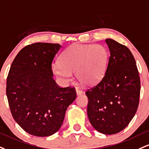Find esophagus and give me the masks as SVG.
Returning a JSON list of instances; mask_svg holds the SVG:
<instances>
[{
  "instance_id": "esophagus-1",
  "label": "esophagus",
  "mask_w": 149,
  "mask_h": 149,
  "mask_svg": "<svg viewBox=\"0 0 149 149\" xmlns=\"http://www.w3.org/2000/svg\"><path fill=\"white\" fill-rule=\"evenodd\" d=\"M76 91L77 95H81L82 94V91L81 90V89H80L79 88H76Z\"/></svg>"
}]
</instances>
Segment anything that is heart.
I'll return each instance as SVG.
<instances>
[{
  "label": "heart",
  "mask_w": 149,
  "mask_h": 149,
  "mask_svg": "<svg viewBox=\"0 0 149 149\" xmlns=\"http://www.w3.org/2000/svg\"><path fill=\"white\" fill-rule=\"evenodd\" d=\"M108 52L100 44H74L61 55L60 62H55L52 71L64 83L72 79L76 72L78 81L84 85H92L101 80L106 69Z\"/></svg>",
  "instance_id": "obj_1"
}]
</instances>
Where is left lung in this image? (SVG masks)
Listing matches in <instances>:
<instances>
[{
  "label": "left lung",
  "mask_w": 149,
  "mask_h": 149,
  "mask_svg": "<svg viewBox=\"0 0 149 149\" xmlns=\"http://www.w3.org/2000/svg\"><path fill=\"white\" fill-rule=\"evenodd\" d=\"M105 42L110 53L105 73L85 94L91 124L101 133L112 135L123 130L135 116L141 87L135 60L128 48L113 39Z\"/></svg>",
  "instance_id": "obj_1"
}]
</instances>
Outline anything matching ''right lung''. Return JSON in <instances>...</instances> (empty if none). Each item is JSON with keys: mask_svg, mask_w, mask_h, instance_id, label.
Masks as SVG:
<instances>
[{"mask_svg": "<svg viewBox=\"0 0 149 149\" xmlns=\"http://www.w3.org/2000/svg\"><path fill=\"white\" fill-rule=\"evenodd\" d=\"M61 46L34 43L15 57L7 78L6 94L14 119L28 133L46 137L56 132L76 98L74 87H60L52 62Z\"/></svg>", "mask_w": 149, "mask_h": 149, "instance_id": "right-lung-1", "label": "right lung"}]
</instances>
